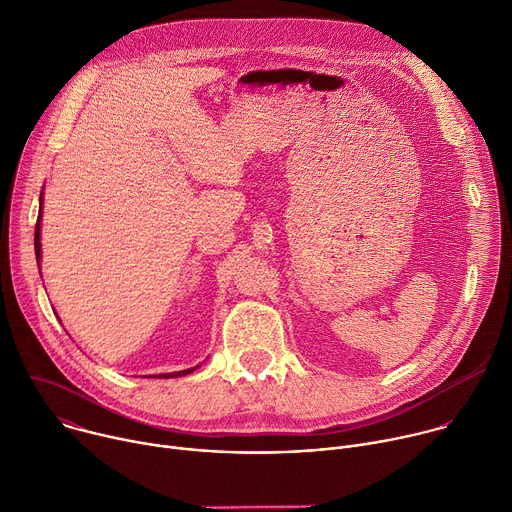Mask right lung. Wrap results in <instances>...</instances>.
Wrapping results in <instances>:
<instances>
[{"label": "right lung", "mask_w": 512, "mask_h": 512, "mask_svg": "<svg viewBox=\"0 0 512 512\" xmlns=\"http://www.w3.org/2000/svg\"><path fill=\"white\" fill-rule=\"evenodd\" d=\"M40 221H42V194H40V214H38V223H36V231H34V251H36V261L40 265V259H42V245H40ZM200 364H196L194 369H198ZM194 369H186V371H178V373H164V375H156L160 379H178V377H186L190 375Z\"/></svg>", "instance_id": "add662e5"}]
</instances>
